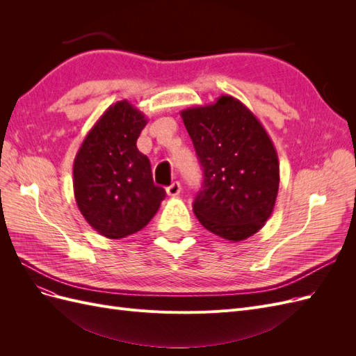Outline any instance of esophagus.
<instances>
[{
    "label": "esophagus",
    "mask_w": 356,
    "mask_h": 356,
    "mask_svg": "<svg viewBox=\"0 0 356 356\" xmlns=\"http://www.w3.org/2000/svg\"><path fill=\"white\" fill-rule=\"evenodd\" d=\"M166 193L169 196H178L181 193V184L179 182H172V184L166 188Z\"/></svg>",
    "instance_id": "1"
}]
</instances>
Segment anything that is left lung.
<instances>
[{"instance_id":"obj_1","label":"left lung","mask_w":356,"mask_h":356,"mask_svg":"<svg viewBox=\"0 0 356 356\" xmlns=\"http://www.w3.org/2000/svg\"><path fill=\"white\" fill-rule=\"evenodd\" d=\"M181 117L203 168L193 203L197 220L222 239L250 238L270 218L277 197L279 160L270 136L230 95L190 106Z\"/></svg>"}]
</instances>
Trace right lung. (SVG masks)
<instances>
[{"label": "right lung", "mask_w": 356, "mask_h": 356, "mask_svg": "<svg viewBox=\"0 0 356 356\" xmlns=\"http://www.w3.org/2000/svg\"><path fill=\"white\" fill-rule=\"evenodd\" d=\"M147 117L123 99L108 106L86 135L72 166L74 196L99 234L122 239L144 229L166 197L136 139Z\"/></svg>", "instance_id": "right-lung-1"}]
</instances>
